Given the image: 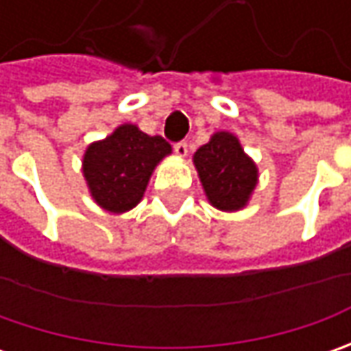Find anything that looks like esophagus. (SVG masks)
<instances>
[{
  "label": "esophagus",
  "instance_id": "1",
  "mask_svg": "<svg viewBox=\"0 0 351 351\" xmlns=\"http://www.w3.org/2000/svg\"><path fill=\"white\" fill-rule=\"evenodd\" d=\"M173 150H176V154L180 156V158H185V156H187V150H189V148H187V142H178V144L173 146Z\"/></svg>",
  "mask_w": 351,
  "mask_h": 351
}]
</instances>
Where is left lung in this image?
<instances>
[{
    "label": "left lung",
    "instance_id": "1",
    "mask_svg": "<svg viewBox=\"0 0 351 351\" xmlns=\"http://www.w3.org/2000/svg\"><path fill=\"white\" fill-rule=\"evenodd\" d=\"M199 182L215 209L236 213L248 205L258 185V166L240 141L228 130H219L193 154Z\"/></svg>",
    "mask_w": 351,
    "mask_h": 351
}]
</instances>
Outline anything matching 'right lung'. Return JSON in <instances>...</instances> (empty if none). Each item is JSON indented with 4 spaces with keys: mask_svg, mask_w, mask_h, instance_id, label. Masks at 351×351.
<instances>
[{
    "mask_svg": "<svg viewBox=\"0 0 351 351\" xmlns=\"http://www.w3.org/2000/svg\"><path fill=\"white\" fill-rule=\"evenodd\" d=\"M169 154L171 146L162 136H150L130 123L117 127L84 152L82 173L89 195L107 213H127L141 203L152 171Z\"/></svg>",
    "mask_w": 351,
    "mask_h": 351,
    "instance_id": "1",
    "label": "right lung"
}]
</instances>
